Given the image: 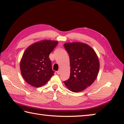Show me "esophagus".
<instances>
[{"mask_svg":"<svg viewBox=\"0 0 124 124\" xmlns=\"http://www.w3.org/2000/svg\"><path fill=\"white\" fill-rule=\"evenodd\" d=\"M56 73H57L58 75H60V73H61V71L60 70H58L57 72H56Z\"/></svg>","mask_w":124,"mask_h":124,"instance_id":"obj_1","label":"esophagus"}]
</instances>
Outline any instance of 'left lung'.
<instances>
[{"label": "left lung", "instance_id": "1", "mask_svg": "<svg viewBox=\"0 0 124 124\" xmlns=\"http://www.w3.org/2000/svg\"><path fill=\"white\" fill-rule=\"evenodd\" d=\"M70 56V76L64 81L71 92L84 90L93 83L100 69L99 60L96 52L90 46L82 42L64 43Z\"/></svg>", "mask_w": 124, "mask_h": 124}]
</instances>
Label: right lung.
Returning a JSON list of instances; mask_svg holds the SVG:
<instances>
[{"label": "right lung", "instance_id": "1", "mask_svg": "<svg viewBox=\"0 0 124 124\" xmlns=\"http://www.w3.org/2000/svg\"><path fill=\"white\" fill-rule=\"evenodd\" d=\"M57 44L56 41L43 40L33 43L25 49L21 60L20 70L28 84L40 87L54 75L49 55Z\"/></svg>", "mask_w": 124, "mask_h": 124}]
</instances>
